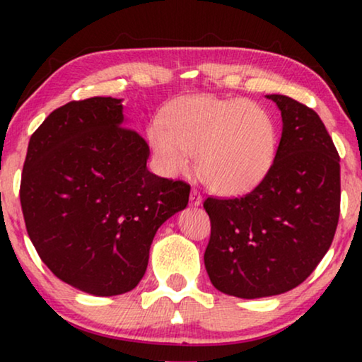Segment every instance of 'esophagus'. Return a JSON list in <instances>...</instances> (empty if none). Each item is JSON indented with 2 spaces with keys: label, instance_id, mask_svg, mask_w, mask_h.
<instances>
[{
  "label": "esophagus",
  "instance_id": "1",
  "mask_svg": "<svg viewBox=\"0 0 362 362\" xmlns=\"http://www.w3.org/2000/svg\"><path fill=\"white\" fill-rule=\"evenodd\" d=\"M191 204H194V206H201L202 204V196H201V192L197 191V189H192L191 191Z\"/></svg>",
  "mask_w": 362,
  "mask_h": 362
}]
</instances>
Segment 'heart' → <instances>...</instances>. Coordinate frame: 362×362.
Masks as SVG:
<instances>
[{"label": "heart", "mask_w": 362, "mask_h": 362, "mask_svg": "<svg viewBox=\"0 0 362 362\" xmlns=\"http://www.w3.org/2000/svg\"><path fill=\"white\" fill-rule=\"evenodd\" d=\"M148 136L166 175L189 171L192 155H199L202 181L222 196L244 194L259 185L279 145L270 113L244 98H186Z\"/></svg>", "instance_id": "heart-1"}]
</instances>
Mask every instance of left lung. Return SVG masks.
<instances>
[{
  "instance_id": "obj_1",
  "label": "left lung",
  "mask_w": 362,
  "mask_h": 362,
  "mask_svg": "<svg viewBox=\"0 0 362 362\" xmlns=\"http://www.w3.org/2000/svg\"><path fill=\"white\" fill-rule=\"evenodd\" d=\"M281 112V138L269 173L240 197H207L211 284L237 298L285 293L308 279L339 219V155L313 108L267 95Z\"/></svg>"
}]
</instances>
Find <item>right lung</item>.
<instances>
[{
	"label": "right lung",
	"mask_w": 362,
	"mask_h": 362,
	"mask_svg": "<svg viewBox=\"0 0 362 362\" xmlns=\"http://www.w3.org/2000/svg\"><path fill=\"white\" fill-rule=\"evenodd\" d=\"M123 122L112 97L56 108L29 140L19 189L41 260L97 296L140 284L156 230L189 201L187 182L148 171L150 146Z\"/></svg>",
	"instance_id": "add662e5"
}]
</instances>
